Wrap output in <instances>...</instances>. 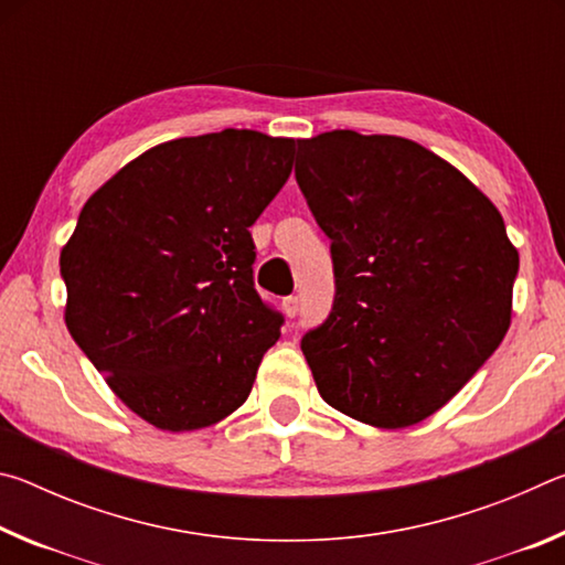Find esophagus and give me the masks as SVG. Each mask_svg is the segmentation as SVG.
I'll use <instances>...</instances> for the list:
<instances>
[{
    "label": "esophagus",
    "mask_w": 565,
    "mask_h": 565,
    "mask_svg": "<svg viewBox=\"0 0 565 565\" xmlns=\"http://www.w3.org/2000/svg\"><path fill=\"white\" fill-rule=\"evenodd\" d=\"M281 306H284V313H286V317H289V319H294L296 313H299V299H296V296H286Z\"/></svg>",
    "instance_id": "34e87169"
}]
</instances>
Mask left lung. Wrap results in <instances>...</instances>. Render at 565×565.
Wrapping results in <instances>:
<instances>
[{
	"instance_id": "8db88e82",
	"label": "left lung",
	"mask_w": 565,
	"mask_h": 565,
	"mask_svg": "<svg viewBox=\"0 0 565 565\" xmlns=\"http://www.w3.org/2000/svg\"><path fill=\"white\" fill-rule=\"evenodd\" d=\"M296 181L331 238L337 296L301 339L321 398L376 428L436 414L511 327L519 252L499 209L391 134L301 139Z\"/></svg>"
}]
</instances>
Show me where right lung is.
<instances>
[{"instance_id": "right-lung-1", "label": "right lung", "mask_w": 565, "mask_h": 565, "mask_svg": "<svg viewBox=\"0 0 565 565\" xmlns=\"http://www.w3.org/2000/svg\"><path fill=\"white\" fill-rule=\"evenodd\" d=\"M296 139H171L84 204L60 256L72 339L161 431L214 426L252 394L281 317L254 289L248 234L291 174Z\"/></svg>"}]
</instances>
